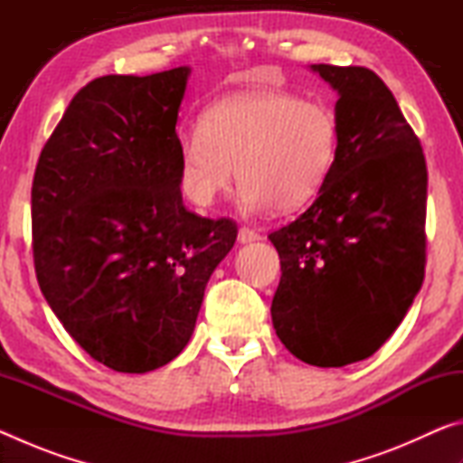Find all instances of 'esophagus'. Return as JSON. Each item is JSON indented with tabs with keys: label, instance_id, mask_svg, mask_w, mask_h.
<instances>
[{
	"label": "esophagus",
	"instance_id": "1",
	"mask_svg": "<svg viewBox=\"0 0 463 463\" xmlns=\"http://www.w3.org/2000/svg\"><path fill=\"white\" fill-rule=\"evenodd\" d=\"M255 241H261V232L255 231V229H247V226H242L239 231V242L241 245H247V242H255Z\"/></svg>",
	"mask_w": 463,
	"mask_h": 463
}]
</instances>
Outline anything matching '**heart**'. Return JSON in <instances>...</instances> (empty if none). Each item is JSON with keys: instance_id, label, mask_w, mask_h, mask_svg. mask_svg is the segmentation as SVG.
Masks as SVG:
<instances>
[{"instance_id": "1", "label": "heart", "mask_w": 463, "mask_h": 463, "mask_svg": "<svg viewBox=\"0 0 463 463\" xmlns=\"http://www.w3.org/2000/svg\"><path fill=\"white\" fill-rule=\"evenodd\" d=\"M336 151L339 122L333 109L288 91L216 101L203 109L198 127L177 137L187 198L210 208L239 175V202L247 213L308 203L331 175Z\"/></svg>"}]
</instances>
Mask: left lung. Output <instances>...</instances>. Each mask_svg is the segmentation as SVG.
I'll list each match as a JSON object with an SVG mask.
<instances>
[{
	"label": "left lung",
	"mask_w": 463,
	"mask_h": 463,
	"mask_svg": "<svg viewBox=\"0 0 463 463\" xmlns=\"http://www.w3.org/2000/svg\"><path fill=\"white\" fill-rule=\"evenodd\" d=\"M336 91L339 151L300 218L269 234L281 279L271 320L289 354L317 367L373 355L425 278L427 165L378 75L310 65Z\"/></svg>",
	"instance_id": "left-lung-1"
}]
</instances>
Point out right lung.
I'll return each instance as SVG.
<instances>
[{
	"label": "right lung",
	"mask_w": 463,
	"mask_h": 463,
	"mask_svg": "<svg viewBox=\"0 0 463 463\" xmlns=\"http://www.w3.org/2000/svg\"><path fill=\"white\" fill-rule=\"evenodd\" d=\"M190 73L93 80L36 165L38 286L65 331L114 372H153L182 354L237 241L229 218L184 206L175 124Z\"/></svg>",
	"instance_id": "add662e5"
}]
</instances>
